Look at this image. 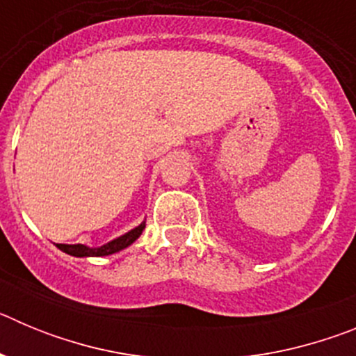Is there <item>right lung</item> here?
I'll list each match as a JSON object with an SVG mask.
<instances>
[{"mask_svg":"<svg viewBox=\"0 0 356 356\" xmlns=\"http://www.w3.org/2000/svg\"><path fill=\"white\" fill-rule=\"evenodd\" d=\"M143 229L144 222L135 229H131V232H128L127 235H122V237L115 238V241L108 242V244L102 248H87L83 244H56V248L64 251V253L72 254V257H105V254H112L115 251H121L130 246L131 242H135L140 237Z\"/></svg>","mask_w":356,"mask_h":356,"instance_id":"add662e5","label":"right lung"}]
</instances>
